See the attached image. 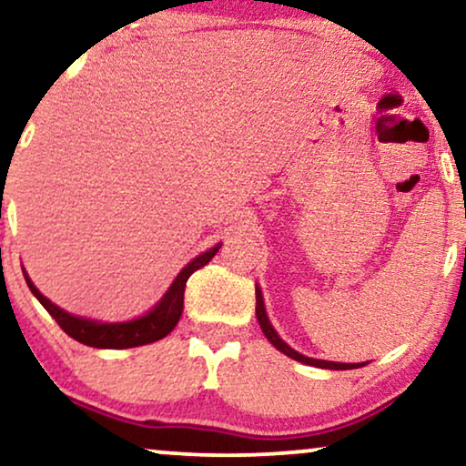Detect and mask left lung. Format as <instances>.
I'll list each match as a JSON object with an SVG mask.
<instances>
[{"label":"left lung","mask_w":466,"mask_h":466,"mask_svg":"<svg viewBox=\"0 0 466 466\" xmlns=\"http://www.w3.org/2000/svg\"><path fill=\"white\" fill-rule=\"evenodd\" d=\"M256 318L259 321V328H262L264 337L270 340L272 345L277 347L279 351L285 353V356L296 360V362H302V364H309V367H318V369H330V370H350V369H360L364 367L367 362H330V360H318V358H309V356H302V353H298L296 350H291V347L285 343V340L279 337L275 328H272L268 315H266V307H264V296H262V289H259V285H256Z\"/></svg>","instance_id":"left-lung-1"}]
</instances>
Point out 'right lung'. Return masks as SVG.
<instances>
[{"label": "right lung", "instance_id": "1", "mask_svg": "<svg viewBox=\"0 0 466 466\" xmlns=\"http://www.w3.org/2000/svg\"><path fill=\"white\" fill-rule=\"evenodd\" d=\"M221 243L210 247L200 256H196L191 262L183 266V270L175 277V281L170 283V288L166 289V294L159 298L157 305L148 309L145 315L136 319L127 321H102V319H91L83 318V315L67 313L66 309L53 305L45 294H40V289L35 288L27 272L23 270L25 281H27L31 294L40 300V305L51 313V318L57 321L67 337H72L78 343L97 347V350H127V347H140L155 343V340L164 339L166 334L175 330L183 313V294L187 279L194 275L198 268L207 266L210 259L215 258V253L219 251Z\"/></svg>", "mask_w": 466, "mask_h": 466}]
</instances>
